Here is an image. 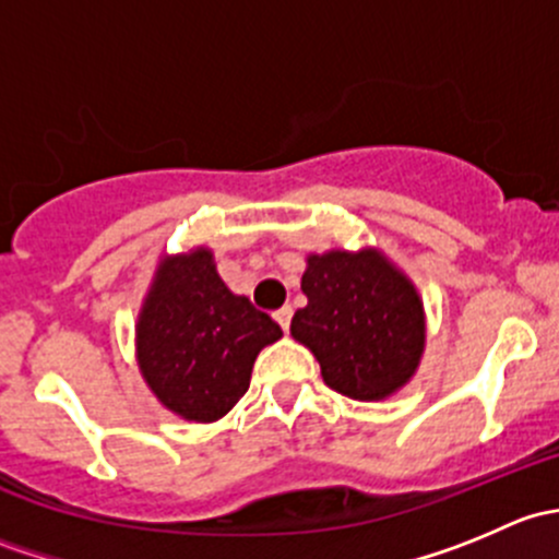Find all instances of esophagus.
<instances>
[{"label":"esophagus","instance_id":"esophagus-1","mask_svg":"<svg viewBox=\"0 0 559 559\" xmlns=\"http://www.w3.org/2000/svg\"><path fill=\"white\" fill-rule=\"evenodd\" d=\"M275 321H278V324H281V330L289 332V326H292V308L286 306V308H281V311H275Z\"/></svg>","mask_w":559,"mask_h":559}]
</instances>
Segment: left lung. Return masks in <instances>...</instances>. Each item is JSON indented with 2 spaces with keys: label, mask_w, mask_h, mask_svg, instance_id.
Returning <instances> with one entry per match:
<instances>
[{
  "label": "left lung",
  "mask_w": 559,
  "mask_h": 559,
  "mask_svg": "<svg viewBox=\"0 0 559 559\" xmlns=\"http://www.w3.org/2000/svg\"><path fill=\"white\" fill-rule=\"evenodd\" d=\"M308 306L292 319L330 389L354 400H384L414 376L425 352V313L414 284L379 251L308 257Z\"/></svg>",
  "instance_id": "left-lung-1"
}]
</instances>
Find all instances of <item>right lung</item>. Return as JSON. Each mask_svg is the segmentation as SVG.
Returning a JSON list of instances; mask_svg holds the SVG:
<instances>
[{
	"label": "right lung",
	"mask_w": 559,
	"mask_h": 559,
	"mask_svg": "<svg viewBox=\"0 0 559 559\" xmlns=\"http://www.w3.org/2000/svg\"><path fill=\"white\" fill-rule=\"evenodd\" d=\"M281 335L267 313L227 289L213 253L197 248L156 270L138 321L140 370L173 414L216 421L248 392L257 354Z\"/></svg>",
	"instance_id": "obj_1"
}]
</instances>
